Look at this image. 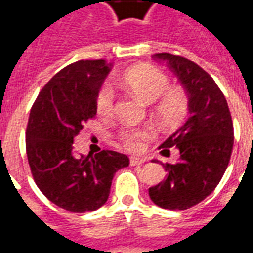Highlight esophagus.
<instances>
[{"mask_svg":"<svg viewBox=\"0 0 253 253\" xmlns=\"http://www.w3.org/2000/svg\"><path fill=\"white\" fill-rule=\"evenodd\" d=\"M145 163V159L142 157H131L130 159V165L131 167H139V165H142Z\"/></svg>","mask_w":253,"mask_h":253,"instance_id":"esophagus-1","label":"esophagus"}]
</instances>
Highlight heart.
<instances>
[{
    "label": "heart",
    "instance_id": "heart-1",
    "mask_svg": "<svg viewBox=\"0 0 253 253\" xmlns=\"http://www.w3.org/2000/svg\"><path fill=\"white\" fill-rule=\"evenodd\" d=\"M122 85L146 104L154 103L153 114L165 127L177 126L188 112V97L183 89L170 88L168 76L160 69L142 65L128 69L121 80ZM97 112L111 116L115 111V92L110 84H104L96 96ZM153 137L150 128H130L122 132L121 139L128 150H141L143 143Z\"/></svg>",
    "mask_w": 253,
    "mask_h": 253
}]
</instances>
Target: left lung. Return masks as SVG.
I'll return each instance as SVG.
<instances>
[{
    "mask_svg": "<svg viewBox=\"0 0 253 253\" xmlns=\"http://www.w3.org/2000/svg\"><path fill=\"white\" fill-rule=\"evenodd\" d=\"M153 58L167 62L184 86L190 116L160 145L163 154L176 146L180 159L163 164L167 176L149 188V196L163 209L186 210L210 195L222 179L233 149V122L221 89L201 66L168 52Z\"/></svg>",
    "mask_w": 253,
    "mask_h": 253,
    "instance_id": "left-lung-1",
    "label": "left lung"
}]
</instances>
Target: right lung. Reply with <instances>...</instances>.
Listing matches in <instances>:
<instances>
[{"label": "right lung", "instance_id": "obj_1", "mask_svg": "<svg viewBox=\"0 0 253 253\" xmlns=\"http://www.w3.org/2000/svg\"><path fill=\"white\" fill-rule=\"evenodd\" d=\"M112 63L77 61L44 85L30 112L25 146L36 186L67 211L97 210L110 196L116 170L130 164L126 154L101 150L76 157L74 137L96 112V96Z\"/></svg>", "mask_w": 253, "mask_h": 253}]
</instances>
